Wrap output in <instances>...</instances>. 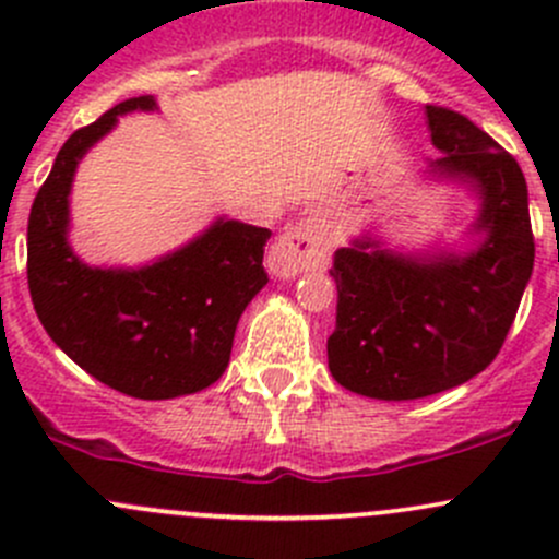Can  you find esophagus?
Wrapping results in <instances>:
<instances>
[{
	"label": "esophagus",
	"instance_id": "1",
	"mask_svg": "<svg viewBox=\"0 0 559 559\" xmlns=\"http://www.w3.org/2000/svg\"><path fill=\"white\" fill-rule=\"evenodd\" d=\"M332 251V229L321 216H308L302 222L292 224L270 253V267L281 278H295V275L319 270L326 264Z\"/></svg>",
	"mask_w": 559,
	"mask_h": 559
}]
</instances>
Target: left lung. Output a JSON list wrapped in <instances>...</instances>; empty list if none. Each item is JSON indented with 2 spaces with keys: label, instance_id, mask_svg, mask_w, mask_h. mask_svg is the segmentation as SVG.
I'll use <instances>...</instances> for the list:
<instances>
[{
  "label": "left lung",
  "instance_id": "obj_1",
  "mask_svg": "<svg viewBox=\"0 0 559 559\" xmlns=\"http://www.w3.org/2000/svg\"><path fill=\"white\" fill-rule=\"evenodd\" d=\"M441 156L427 178L467 186L478 213L467 251H397L365 233L337 248L332 379L373 400H419L465 384L503 346L533 275L527 183L511 154L447 107L427 105Z\"/></svg>",
  "mask_w": 559,
  "mask_h": 559
}]
</instances>
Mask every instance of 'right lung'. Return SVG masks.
<instances>
[{"label": "right lung", "mask_w": 559, "mask_h": 559, "mask_svg": "<svg viewBox=\"0 0 559 559\" xmlns=\"http://www.w3.org/2000/svg\"><path fill=\"white\" fill-rule=\"evenodd\" d=\"M116 105L61 145L29 213L26 275L50 341L88 376L140 400L194 394L222 379L246 306L267 284L270 229L216 218L205 233L143 267H92L70 246V191L83 156L127 112Z\"/></svg>", "instance_id": "right-lung-1"}]
</instances>
